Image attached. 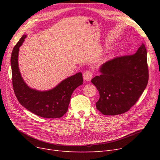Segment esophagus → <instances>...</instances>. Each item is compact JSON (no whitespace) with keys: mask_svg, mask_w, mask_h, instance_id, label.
Segmentation results:
<instances>
[{"mask_svg":"<svg viewBox=\"0 0 160 160\" xmlns=\"http://www.w3.org/2000/svg\"><path fill=\"white\" fill-rule=\"evenodd\" d=\"M93 77V72L91 71H86L83 73V78L86 81H89Z\"/></svg>","mask_w":160,"mask_h":160,"instance_id":"34e87169","label":"esophagus"}]
</instances>
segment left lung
<instances>
[{
    "mask_svg": "<svg viewBox=\"0 0 160 160\" xmlns=\"http://www.w3.org/2000/svg\"><path fill=\"white\" fill-rule=\"evenodd\" d=\"M92 79L100 98L96 108L105 115L125 113L135 104L148 83L147 51L143 43L134 55L108 61Z\"/></svg>",
    "mask_w": 160,
    "mask_h": 160,
    "instance_id": "8db88e82",
    "label": "left lung"
}]
</instances>
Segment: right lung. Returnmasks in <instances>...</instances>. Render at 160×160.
Segmentation results:
<instances>
[{
  "mask_svg": "<svg viewBox=\"0 0 160 160\" xmlns=\"http://www.w3.org/2000/svg\"><path fill=\"white\" fill-rule=\"evenodd\" d=\"M27 37L22 35L12 51L11 64L12 86L18 101L31 112L44 118H59L68 110L71 97L74 90L83 84L81 72L62 80L55 88L47 91L31 88L23 80L19 71V48Z\"/></svg>",
  "mask_w": 160,
  "mask_h": 160,
  "instance_id": "add662e5",
  "label": "right lung"
}]
</instances>
